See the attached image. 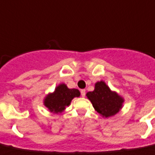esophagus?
I'll return each mask as SVG.
<instances>
[{
	"instance_id": "esophagus-1",
	"label": "esophagus",
	"mask_w": 155,
	"mask_h": 155,
	"mask_svg": "<svg viewBox=\"0 0 155 155\" xmlns=\"http://www.w3.org/2000/svg\"><path fill=\"white\" fill-rule=\"evenodd\" d=\"M81 96H82V97H84V96H85V90H81Z\"/></svg>"
}]
</instances>
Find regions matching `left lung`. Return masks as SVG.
Returning a JSON list of instances; mask_svg holds the SVG:
<instances>
[{"label": "left lung", "mask_w": 155, "mask_h": 155, "mask_svg": "<svg viewBox=\"0 0 155 155\" xmlns=\"http://www.w3.org/2000/svg\"><path fill=\"white\" fill-rule=\"evenodd\" d=\"M86 96L91 101L96 111L105 117L117 114L124 101L121 96L111 91L104 81L96 83L95 90L87 92Z\"/></svg>", "instance_id": "left-lung-1"}]
</instances>
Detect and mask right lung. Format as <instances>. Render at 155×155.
<instances>
[{"label":"right lung","instance_id":"add662e5","mask_svg":"<svg viewBox=\"0 0 155 155\" xmlns=\"http://www.w3.org/2000/svg\"><path fill=\"white\" fill-rule=\"evenodd\" d=\"M81 93L77 89H69L64 84L56 87L54 92L46 96L44 99V105L51 112H62L68 107L74 97L80 96Z\"/></svg>","mask_w":155,"mask_h":155}]
</instances>
